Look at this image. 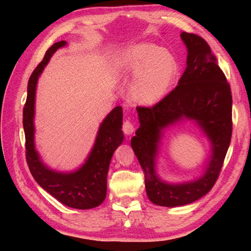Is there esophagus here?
<instances>
[{
  "instance_id": "34e87169",
  "label": "esophagus",
  "mask_w": 251,
  "mask_h": 251,
  "mask_svg": "<svg viewBox=\"0 0 251 251\" xmlns=\"http://www.w3.org/2000/svg\"><path fill=\"white\" fill-rule=\"evenodd\" d=\"M123 131H124V133L127 135L133 134L135 131V127L133 125V123L129 121H125L124 123H123Z\"/></svg>"
}]
</instances>
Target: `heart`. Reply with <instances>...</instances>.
I'll use <instances>...</instances> for the list:
<instances>
[{
  "mask_svg": "<svg viewBox=\"0 0 251 251\" xmlns=\"http://www.w3.org/2000/svg\"><path fill=\"white\" fill-rule=\"evenodd\" d=\"M122 73L135 76L131 96L138 104H155L166 94L177 72L173 55L154 44L129 49L118 61Z\"/></svg>",
  "mask_w": 251,
  "mask_h": 251,
  "instance_id": "heart-1",
  "label": "heart"
}]
</instances>
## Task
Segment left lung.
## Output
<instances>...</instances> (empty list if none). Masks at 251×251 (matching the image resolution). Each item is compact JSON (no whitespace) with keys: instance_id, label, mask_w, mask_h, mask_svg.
I'll use <instances>...</instances> for the list:
<instances>
[{"instance_id":"1","label":"left lung","mask_w":251,"mask_h":251,"mask_svg":"<svg viewBox=\"0 0 251 251\" xmlns=\"http://www.w3.org/2000/svg\"><path fill=\"white\" fill-rule=\"evenodd\" d=\"M188 50L187 67L178 85L158 103L137 106L141 126L131 138V147L145 176L150 201L158 206L176 207L196 201L217 181L232 134V96L230 85L201 36L182 32ZM182 117L198 122L212 141L213 156L201 178L172 185L160 182L154 174V155L161 129Z\"/></svg>"}]
</instances>
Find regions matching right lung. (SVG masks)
<instances>
[{
    "mask_svg": "<svg viewBox=\"0 0 251 251\" xmlns=\"http://www.w3.org/2000/svg\"><path fill=\"white\" fill-rule=\"evenodd\" d=\"M66 44L61 41L46 50L43 59L29 76L27 97L23 108V127L25 133V156L32 176L42 188L61 201L63 205L76 209H91L104 201L107 190V173L113 152L124 138L122 130L123 109L121 106L110 112L100 127L94 148L84 166L71 174L56 173L49 169L40 159L34 147V103L36 83L44 66L55 50Z\"/></svg>",
    "mask_w": 251,
    "mask_h": 251,
    "instance_id": "right-lung-1",
    "label": "right lung"
}]
</instances>
